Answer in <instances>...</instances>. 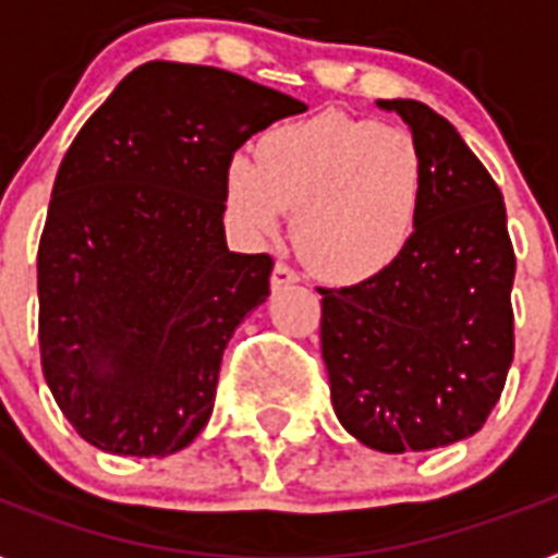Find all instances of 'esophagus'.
<instances>
[{"mask_svg":"<svg viewBox=\"0 0 558 558\" xmlns=\"http://www.w3.org/2000/svg\"><path fill=\"white\" fill-rule=\"evenodd\" d=\"M301 280V275L292 269L289 264H275V271H271V289L275 292H280V289L292 287V283H298Z\"/></svg>","mask_w":558,"mask_h":558,"instance_id":"obj_1","label":"esophagus"}]
</instances>
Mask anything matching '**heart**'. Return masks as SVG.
Wrapping results in <instances>:
<instances>
[{"label":"heart","mask_w":558,"mask_h":558,"mask_svg":"<svg viewBox=\"0 0 558 558\" xmlns=\"http://www.w3.org/2000/svg\"><path fill=\"white\" fill-rule=\"evenodd\" d=\"M424 201V162L410 134L378 122L318 114L283 122L257 143V162L226 166V208L252 243L280 232L318 278L357 283L410 246Z\"/></svg>","instance_id":"heart-1"}]
</instances>
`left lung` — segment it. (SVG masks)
I'll return each instance as SVG.
<instances>
[{
	"label": "left lung",
	"mask_w": 558,
	"mask_h": 558,
	"mask_svg": "<svg viewBox=\"0 0 558 558\" xmlns=\"http://www.w3.org/2000/svg\"><path fill=\"white\" fill-rule=\"evenodd\" d=\"M410 125L424 201L410 246L355 287L318 289L338 421L381 452L482 429L513 364L515 255L505 201L461 134L415 99H378Z\"/></svg>",
	"instance_id": "left-lung-1"
}]
</instances>
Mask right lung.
<instances>
[{
	"label": "right lung",
	"mask_w": 558,
	"mask_h": 558,
	"mask_svg": "<svg viewBox=\"0 0 558 558\" xmlns=\"http://www.w3.org/2000/svg\"><path fill=\"white\" fill-rule=\"evenodd\" d=\"M303 111L232 71L157 59L80 129L53 180L36 289L45 381L88 444L171 456L206 427L226 343L275 266L226 246V166Z\"/></svg>",
	"instance_id": "right-lung-1"
}]
</instances>
